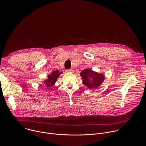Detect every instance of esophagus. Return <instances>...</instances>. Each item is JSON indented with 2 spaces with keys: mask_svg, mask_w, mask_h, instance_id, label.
Listing matches in <instances>:
<instances>
[{
  "mask_svg": "<svg viewBox=\"0 0 146 146\" xmlns=\"http://www.w3.org/2000/svg\"><path fill=\"white\" fill-rule=\"evenodd\" d=\"M66 72L67 73H72L73 72V70L72 69H67L66 70Z\"/></svg>",
  "mask_w": 146,
  "mask_h": 146,
  "instance_id": "1",
  "label": "esophagus"
}]
</instances>
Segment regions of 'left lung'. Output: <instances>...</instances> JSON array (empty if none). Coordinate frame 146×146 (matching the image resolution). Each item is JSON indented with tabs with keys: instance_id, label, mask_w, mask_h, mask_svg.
I'll use <instances>...</instances> for the list:
<instances>
[{
	"instance_id": "left-lung-1",
	"label": "left lung",
	"mask_w": 146,
	"mask_h": 146,
	"mask_svg": "<svg viewBox=\"0 0 146 146\" xmlns=\"http://www.w3.org/2000/svg\"><path fill=\"white\" fill-rule=\"evenodd\" d=\"M83 84L90 89L97 88L105 80L103 74L98 73L90 69H86L80 73Z\"/></svg>"
}]
</instances>
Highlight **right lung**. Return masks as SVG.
Segmentation results:
<instances>
[{
  "label": "right lung",
  "instance_id": "1",
  "mask_svg": "<svg viewBox=\"0 0 146 146\" xmlns=\"http://www.w3.org/2000/svg\"><path fill=\"white\" fill-rule=\"evenodd\" d=\"M61 73L62 72L59 73V72L57 70L55 71H53L51 74L48 76V78L43 81L44 86L47 88L50 89L55 84L57 78L59 77ZM41 86H42V85Z\"/></svg>",
  "mask_w": 146,
  "mask_h": 146
}]
</instances>
